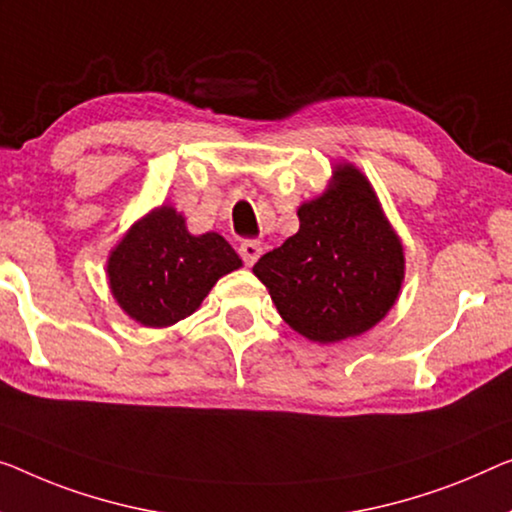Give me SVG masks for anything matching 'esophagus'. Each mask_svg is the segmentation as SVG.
<instances>
[{
	"mask_svg": "<svg viewBox=\"0 0 512 512\" xmlns=\"http://www.w3.org/2000/svg\"><path fill=\"white\" fill-rule=\"evenodd\" d=\"M239 255L243 259V264L253 266L259 259V255H262V243L255 241V239H246L239 246Z\"/></svg>",
	"mask_w": 512,
	"mask_h": 512,
	"instance_id": "34e87169",
	"label": "esophagus"
}]
</instances>
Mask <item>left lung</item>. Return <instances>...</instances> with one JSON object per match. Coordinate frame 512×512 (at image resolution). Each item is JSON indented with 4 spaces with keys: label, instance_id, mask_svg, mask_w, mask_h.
<instances>
[{
    "label": "left lung",
    "instance_id": "8db88e82",
    "mask_svg": "<svg viewBox=\"0 0 512 512\" xmlns=\"http://www.w3.org/2000/svg\"><path fill=\"white\" fill-rule=\"evenodd\" d=\"M299 209V232L257 259L280 317L308 340L338 342L368 331L391 310L404 278L398 236L370 183L352 165Z\"/></svg>",
    "mask_w": 512,
    "mask_h": 512
}]
</instances>
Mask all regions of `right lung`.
Wrapping results in <instances>:
<instances>
[{
  "label": "right lung",
  "instance_id": "1",
  "mask_svg": "<svg viewBox=\"0 0 512 512\" xmlns=\"http://www.w3.org/2000/svg\"><path fill=\"white\" fill-rule=\"evenodd\" d=\"M239 266V255L223 236L188 234L177 211L160 207L114 248L108 278L128 315L160 329L193 315L216 280Z\"/></svg>",
  "mask_w": 512,
  "mask_h": 512
}]
</instances>
